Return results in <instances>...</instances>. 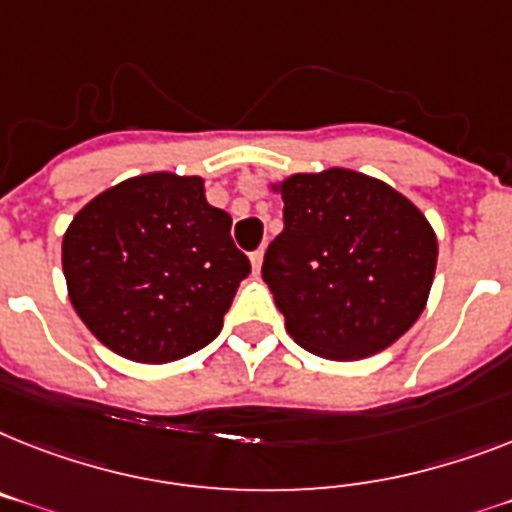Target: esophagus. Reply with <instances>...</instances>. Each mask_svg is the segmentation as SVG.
I'll list each match as a JSON object with an SVG mask.
<instances>
[{
  "label": "esophagus",
  "instance_id": "1",
  "mask_svg": "<svg viewBox=\"0 0 512 512\" xmlns=\"http://www.w3.org/2000/svg\"><path fill=\"white\" fill-rule=\"evenodd\" d=\"M261 261H264V248H259V251L251 253V266H253V274L261 272Z\"/></svg>",
  "mask_w": 512,
  "mask_h": 512
}]
</instances>
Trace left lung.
Here are the masks:
<instances>
[{"label":"left lung","mask_w":512,"mask_h":512,"mask_svg":"<svg viewBox=\"0 0 512 512\" xmlns=\"http://www.w3.org/2000/svg\"><path fill=\"white\" fill-rule=\"evenodd\" d=\"M285 227L261 277L308 353L356 361L390 348L421 316L437 238L398 190L353 170L293 175L277 185Z\"/></svg>","instance_id":"1"}]
</instances>
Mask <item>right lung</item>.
<instances>
[{
  "label": "right lung",
  "mask_w": 512,
  "mask_h": 512,
  "mask_svg": "<svg viewBox=\"0 0 512 512\" xmlns=\"http://www.w3.org/2000/svg\"><path fill=\"white\" fill-rule=\"evenodd\" d=\"M201 177H130L75 214L62 240L73 308L117 356L167 363L209 345L251 261Z\"/></svg>",
  "instance_id": "right-lung-1"
}]
</instances>
